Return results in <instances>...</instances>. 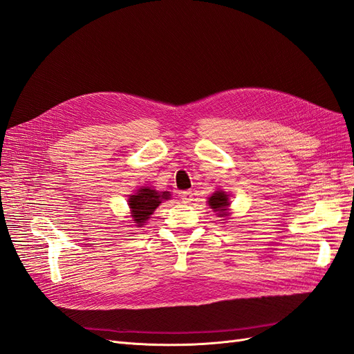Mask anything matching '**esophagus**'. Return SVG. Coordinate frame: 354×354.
Masks as SVG:
<instances>
[{
    "label": "esophagus",
    "instance_id": "esophagus-1",
    "mask_svg": "<svg viewBox=\"0 0 354 354\" xmlns=\"http://www.w3.org/2000/svg\"><path fill=\"white\" fill-rule=\"evenodd\" d=\"M181 201H183L185 203H189V202H192L194 201V192L192 190H185V192H181Z\"/></svg>",
    "mask_w": 354,
    "mask_h": 354
}]
</instances>
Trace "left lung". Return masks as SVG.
<instances>
[{
    "label": "left lung",
    "mask_w": 354,
    "mask_h": 354,
    "mask_svg": "<svg viewBox=\"0 0 354 354\" xmlns=\"http://www.w3.org/2000/svg\"><path fill=\"white\" fill-rule=\"evenodd\" d=\"M208 203L211 205V208L218 211L220 217L226 216V207L229 205V201H227V195L224 194V192H216V194L209 198Z\"/></svg>",
    "instance_id": "8db88e82"
}]
</instances>
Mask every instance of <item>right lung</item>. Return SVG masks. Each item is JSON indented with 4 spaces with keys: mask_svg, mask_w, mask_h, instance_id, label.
I'll return each mask as SVG.
<instances>
[{
    "mask_svg": "<svg viewBox=\"0 0 354 354\" xmlns=\"http://www.w3.org/2000/svg\"><path fill=\"white\" fill-rule=\"evenodd\" d=\"M169 198V192H156L149 187H143L137 192L136 195H131L128 199L130 203L131 214H133V221L137 223V226H143L146 220L149 218L151 214L158 208V205L162 199Z\"/></svg>",
    "mask_w": 354,
    "mask_h": 354,
    "instance_id": "1",
    "label": "right lung"
}]
</instances>
